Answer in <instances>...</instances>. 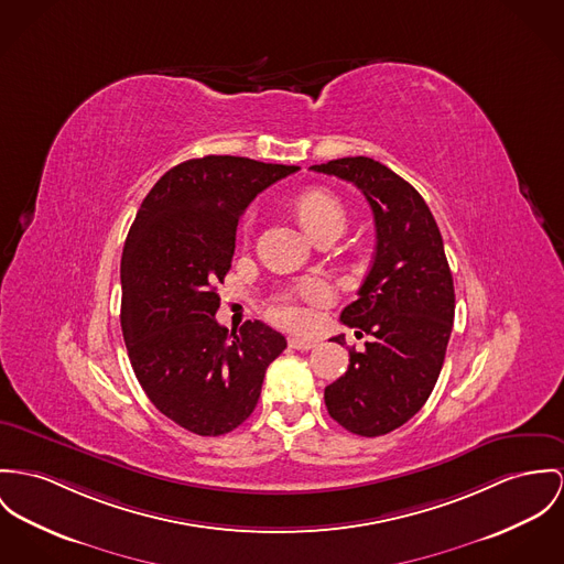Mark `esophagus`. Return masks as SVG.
Masks as SVG:
<instances>
[{"mask_svg":"<svg viewBox=\"0 0 564 564\" xmlns=\"http://www.w3.org/2000/svg\"><path fill=\"white\" fill-rule=\"evenodd\" d=\"M288 344H290L292 349H301V351H306V349H313V347H315L313 339H301V337H290Z\"/></svg>","mask_w":564,"mask_h":564,"instance_id":"1","label":"esophagus"}]
</instances>
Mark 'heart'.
<instances>
[{
	"mask_svg": "<svg viewBox=\"0 0 564 564\" xmlns=\"http://www.w3.org/2000/svg\"><path fill=\"white\" fill-rule=\"evenodd\" d=\"M294 215L303 225L304 231L317 240L324 234H344L347 215L341 199L324 188H311L294 202ZM253 227V215L242 220V234H249ZM330 301V290L319 279H304L296 288L281 292L270 303V315L288 328H303L308 322L306 306H322Z\"/></svg>",
	"mask_w": 564,
	"mask_h": 564,
	"instance_id": "1",
	"label": "heart"
}]
</instances>
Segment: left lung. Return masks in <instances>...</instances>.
Returning <instances> with one entry per match:
<instances>
[{"mask_svg":"<svg viewBox=\"0 0 564 564\" xmlns=\"http://www.w3.org/2000/svg\"><path fill=\"white\" fill-rule=\"evenodd\" d=\"M311 170L358 186L376 220L373 265L341 311L358 337L373 339L349 351L346 373L326 387L324 401L347 432L390 434L430 399L451 339L455 288L442 236L421 193L387 165L347 156Z\"/></svg>","mask_w":564,"mask_h":564,"instance_id":"left-lung-1","label":"left lung"}]
</instances>
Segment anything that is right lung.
<instances>
[{
  "label": "right lung",
  "mask_w": 564,
  "mask_h": 564,
  "mask_svg": "<svg viewBox=\"0 0 564 564\" xmlns=\"http://www.w3.org/2000/svg\"><path fill=\"white\" fill-rule=\"evenodd\" d=\"M296 165L245 156L180 163L145 195L122 253V333L148 399L175 425L223 435L258 405L268 365L288 347L260 319L220 326L223 283L236 227L263 188Z\"/></svg>",
  "instance_id": "add662e5"
}]
</instances>
